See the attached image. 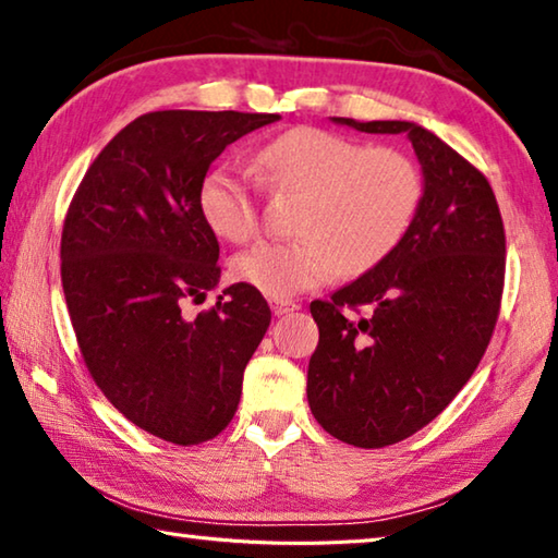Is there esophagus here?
<instances>
[{
  "instance_id": "esophagus-1",
  "label": "esophagus",
  "mask_w": 558,
  "mask_h": 558,
  "mask_svg": "<svg viewBox=\"0 0 558 558\" xmlns=\"http://www.w3.org/2000/svg\"><path fill=\"white\" fill-rule=\"evenodd\" d=\"M270 310L280 317V315L295 313V310H300V305H298V302H292V300H270Z\"/></svg>"
}]
</instances>
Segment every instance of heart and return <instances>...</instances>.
I'll return each instance as SVG.
<instances>
[{
	"label": "heart",
	"mask_w": 558,
	"mask_h": 558,
	"mask_svg": "<svg viewBox=\"0 0 558 558\" xmlns=\"http://www.w3.org/2000/svg\"><path fill=\"white\" fill-rule=\"evenodd\" d=\"M263 182L300 192L292 241H266L231 263L239 282L276 300L325 286L337 268L362 276L389 258L409 233L423 199L413 159L393 147H364L319 128H295L256 153ZM206 226L231 243L258 233L253 179L235 165L204 174L196 194Z\"/></svg>",
	"instance_id": "1"
}]
</instances>
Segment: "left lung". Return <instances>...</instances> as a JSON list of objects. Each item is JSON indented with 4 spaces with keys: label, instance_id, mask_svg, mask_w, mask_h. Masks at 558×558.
Returning <instances> with one entry per match:
<instances>
[{
    "label": "left lung",
    "instance_id": "8db88e82",
    "mask_svg": "<svg viewBox=\"0 0 558 558\" xmlns=\"http://www.w3.org/2000/svg\"><path fill=\"white\" fill-rule=\"evenodd\" d=\"M332 122L403 132L423 172L418 214L391 256L310 305L319 327L310 411L337 440L384 448L428 426L477 369L502 300L505 226L485 174L430 130Z\"/></svg>",
    "mask_w": 558,
    "mask_h": 558
}]
</instances>
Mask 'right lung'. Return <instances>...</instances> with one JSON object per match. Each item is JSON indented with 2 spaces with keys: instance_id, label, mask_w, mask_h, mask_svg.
<instances>
[{
  "instance_id": "right-lung-1",
  "label": "right lung",
  "mask_w": 558,
  "mask_h": 558,
  "mask_svg": "<svg viewBox=\"0 0 558 558\" xmlns=\"http://www.w3.org/2000/svg\"><path fill=\"white\" fill-rule=\"evenodd\" d=\"M272 112L157 110L102 147L69 206L61 282L83 362L106 399L153 436L199 446L229 426L243 369L270 325L256 288L219 286V241L196 194L235 140Z\"/></svg>"
}]
</instances>
